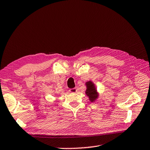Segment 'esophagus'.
<instances>
[{
  "instance_id": "1",
  "label": "esophagus",
  "mask_w": 150,
  "mask_h": 150,
  "mask_svg": "<svg viewBox=\"0 0 150 150\" xmlns=\"http://www.w3.org/2000/svg\"><path fill=\"white\" fill-rule=\"evenodd\" d=\"M69 91H70V93H76V91H77V89H76V88L70 89H69Z\"/></svg>"
}]
</instances>
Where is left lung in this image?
I'll list each match as a JSON object with an SVG mask.
<instances>
[{"instance_id":"obj_1","label":"left lung","mask_w":150,"mask_h":150,"mask_svg":"<svg viewBox=\"0 0 150 150\" xmlns=\"http://www.w3.org/2000/svg\"><path fill=\"white\" fill-rule=\"evenodd\" d=\"M86 95L88 96L89 100L91 102H94L98 98V93L97 92L95 84L92 81H89L86 82Z\"/></svg>"}]
</instances>
